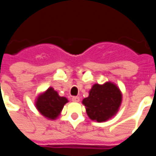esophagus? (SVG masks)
<instances>
[{"label":"esophagus","mask_w":156,"mask_h":156,"mask_svg":"<svg viewBox=\"0 0 156 156\" xmlns=\"http://www.w3.org/2000/svg\"><path fill=\"white\" fill-rule=\"evenodd\" d=\"M72 100L73 102H79L80 101V98L78 97V96H74V97H73L72 98Z\"/></svg>","instance_id":"obj_1"}]
</instances>
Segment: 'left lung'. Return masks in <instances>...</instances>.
I'll return each instance as SVG.
<instances>
[{
    "label": "left lung",
    "instance_id": "left-lung-1",
    "mask_svg": "<svg viewBox=\"0 0 156 156\" xmlns=\"http://www.w3.org/2000/svg\"><path fill=\"white\" fill-rule=\"evenodd\" d=\"M122 102V93L112 82L95 83L89 90L88 97L83 99L87 115L92 120L105 122L114 117Z\"/></svg>",
    "mask_w": 156,
    "mask_h": 156
}]
</instances>
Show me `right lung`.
<instances>
[{
	"mask_svg": "<svg viewBox=\"0 0 156 156\" xmlns=\"http://www.w3.org/2000/svg\"><path fill=\"white\" fill-rule=\"evenodd\" d=\"M68 102V98L59 96L58 92L50 87L37 96L35 100V106L42 116L53 120L61 115L63 106Z\"/></svg>",
	"mask_w": 156,
	"mask_h": 156,
	"instance_id": "add662e5",
	"label": "right lung"
}]
</instances>
